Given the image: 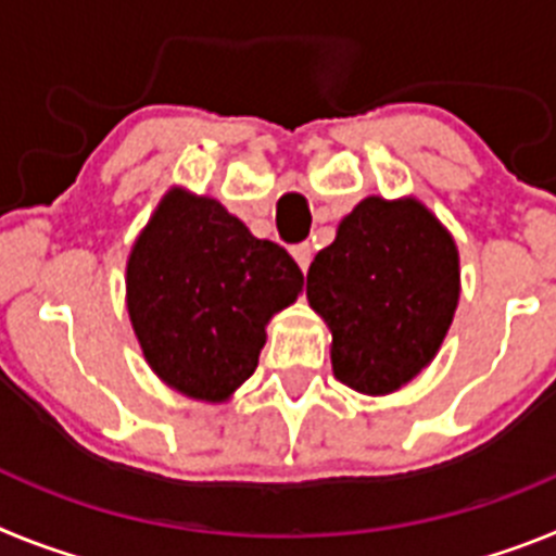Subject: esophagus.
Wrapping results in <instances>:
<instances>
[{"instance_id": "1", "label": "esophagus", "mask_w": 556, "mask_h": 556, "mask_svg": "<svg viewBox=\"0 0 556 556\" xmlns=\"http://www.w3.org/2000/svg\"><path fill=\"white\" fill-rule=\"evenodd\" d=\"M292 255H294V262H298V267L306 273L308 264H312V244L308 242H301V244H294L292 248Z\"/></svg>"}]
</instances>
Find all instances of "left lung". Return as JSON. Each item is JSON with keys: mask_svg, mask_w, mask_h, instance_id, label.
Returning <instances> with one entry per match:
<instances>
[{"mask_svg": "<svg viewBox=\"0 0 556 556\" xmlns=\"http://www.w3.org/2000/svg\"><path fill=\"white\" fill-rule=\"evenodd\" d=\"M306 298L333 337V376L387 395L434 358L459 301V255L417 200L367 198L314 255Z\"/></svg>", "mask_w": 556, "mask_h": 556, "instance_id": "1", "label": "left lung"}]
</instances>
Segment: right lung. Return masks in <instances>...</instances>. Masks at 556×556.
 Returning <instances> with one entry per match:
<instances>
[{"label": "right lung", "mask_w": 556, "mask_h": 556, "mask_svg": "<svg viewBox=\"0 0 556 556\" xmlns=\"http://www.w3.org/2000/svg\"><path fill=\"white\" fill-rule=\"evenodd\" d=\"M303 273L208 198L169 191L127 262V312L166 384L225 401L253 376L264 326L298 298Z\"/></svg>", "instance_id": "1"}]
</instances>
